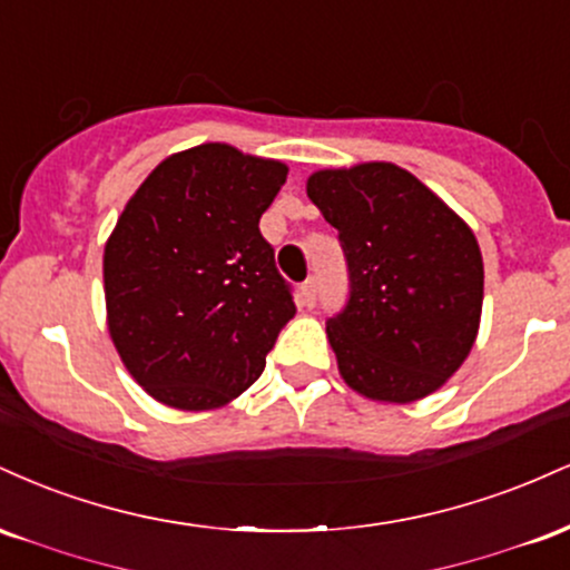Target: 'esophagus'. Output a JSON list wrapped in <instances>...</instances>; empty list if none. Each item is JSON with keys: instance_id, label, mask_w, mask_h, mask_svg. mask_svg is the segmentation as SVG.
Segmentation results:
<instances>
[{"instance_id": "obj_1", "label": "esophagus", "mask_w": 570, "mask_h": 570, "mask_svg": "<svg viewBox=\"0 0 570 570\" xmlns=\"http://www.w3.org/2000/svg\"><path fill=\"white\" fill-rule=\"evenodd\" d=\"M303 297H305V305H316V299H318V276H307L305 278Z\"/></svg>"}]
</instances>
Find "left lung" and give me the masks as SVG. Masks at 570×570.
Listing matches in <instances>:
<instances>
[{"label": "left lung", "instance_id": "8db88e82", "mask_svg": "<svg viewBox=\"0 0 570 570\" xmlns=\"http://www.w3.org/2000/svg\"><path fill=\"white\" fill-rule=\"evenodd\" d=\"M307 198L348 265V299L326 318L343 381L381 402L429 396L461 367L480 326L474 233L394 163L313 174Z\"/></svg>", "mask_w": 570, "mask_h": 570}]
</instances>
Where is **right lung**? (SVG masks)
<instances>
[{
    "instance_id": "add662e5",
    "label": "right lung",
    "mask_w": 570,
    "mask_h": 570,
    "mask_svg": "<svg viewBox=\"0 0 570 570\" xmlns=\"http://www.w3.org/2000/svg\"><path fill=\"white\" fill-rule=\"evenodd\" d=\"M284 181V163L200 144L163 160L117 219L104 252L109 335L168 407L244 394L297 313L259 233Z\"/></svg>"
}]
</instances>
